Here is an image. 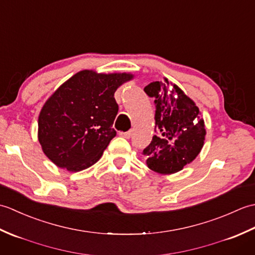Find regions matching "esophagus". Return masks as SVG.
<instances>
[{
  "mask_svg": "<svg viewBox=\"0 0 255 255\" xmlns=\"http://www.w3.org/2000/svg\"><path fill=\"white\" fill-rule=\"evenodd\" d=\"M132 134V131L129 130V131H126V132H119V136L123 137V138H126V139H129L131 137Z\"/></svg>",
  "mask_w": 255,
  "mask_h": 255,
  "instance_id": "1",
  "label": "esophagus"
}]
</instances>
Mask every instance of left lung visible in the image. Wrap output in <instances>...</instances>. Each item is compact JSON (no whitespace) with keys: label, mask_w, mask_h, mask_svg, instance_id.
I'll list each match as a JSON object with an SVG mask.
<instances>
[{"label":"left lung","mask_w":255,"mask_h":255,"mask_svg":"<svg viewBox=\"0 0 255 255\" xmlns=\"http://www.w3.org/2000/svg\"><path fill=\"white\" fill-rule=\"evenodd\" d=\"M144 92L154 99L158 131L142 152L145 163L160 174H173L199 154L206 136L205 122L195 102L166 78L150 83Z\"/></svg>","instance_id":"1"}]
</instances>
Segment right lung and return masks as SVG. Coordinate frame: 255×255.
<instances>
[{
    "label": "right lung",
    "instance_id": "obj_1",
    "mask_svg": "<svg viewBox=\"0 0 255 255\" xmlns=\"http://www.w3.org/2000/svg\"><path fill=\"white\" fill-rule=\"evenodd\" d=\"M132 79L126 72L82 70L59 86L38 117V141L47 158L70 172L95 164L116 136L114 94Z\"/></svg>",
    "mask_w": 255,
    "mask_h": 255
}]
</instances>
